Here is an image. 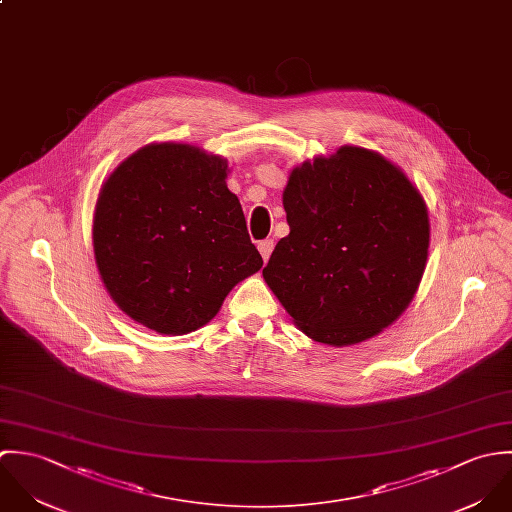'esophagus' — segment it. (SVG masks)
I'll list each match as a JSON object with an SVG mask.
<instances>
[{
    "instance_id": "esophagus-1",
    "label": "esophagus",
    "mask_w": 512,
    "mask_h": 512,
    "mask_svg": "<svg viewBox=\"0 0 512 512\" xmlns=\"http://www.w3.org/2000/svg\"><path fill=\"white\" fill-rule=\"evenodd\" d=\"M273 247H275L273 239H263V241H259L257 249H259V253H261L263 261H269V257H271V253H273Z\"/></svg>"
}]
</instances>
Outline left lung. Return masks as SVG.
<instances>
[{"label": "left lung", "instance_id": "obj_1", "mask_svg": "<svg viewBox=\"0 0 512 512\" xmlns=\"http://www.w3.org/2000/svg\"><path fill=\"white\" fill-rule=\"evenodd\" d=\"M291 233L263 279L316 342H364L408 308L425 271L427 207L382 154L342 146L297 166L283 192Z\"/></svg>", "mask_w": 512, "mask_h": 512}]
</instances>
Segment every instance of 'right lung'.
<instances>
[{"instance_id": "add662e5", "label": "right lung", "mask_w": 512, "mask_h": 512, "mask_svg": "<svg viewBox=\"0 0 512 512\" xmlns=\"http://www.w3.org/2000/svg\"><path fill=\"white\" fill-rule=\"evenodd\" d=\"M225 178L221 156L162 142L128 156L104 182L95 259L108 295L132 320L160 334L194 332L263 267Z\"/></svg>"}]
</instances>
